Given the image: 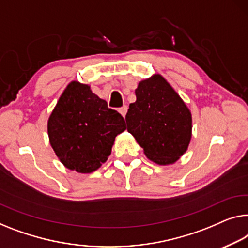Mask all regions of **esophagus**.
Wrapping results in <instances>:
<instances>
[{"mask_svg":"<svg viewBox=\"0 0 248 248\" xmlns=\"http://www.w3.org/2000/svg\"><path fill=\"white\" fill-rule=\"evenodd\" d=\"M127 110H128V107L127 106H124V107H121V108L119 109V112L123 114V117L124 118V116H125V113H127Z\"/></svg>","mask_w":248,"mask_h":248,"instance_id":"1","label":"esophagus"}]
</instances>
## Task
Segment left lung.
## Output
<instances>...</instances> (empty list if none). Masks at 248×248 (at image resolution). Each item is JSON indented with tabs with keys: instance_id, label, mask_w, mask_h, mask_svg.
Returning <instances> with one entry per match:
<instances>
[{
	"instance_id": "obj_1",
	"label": "left lung",
	"mask_w": 248,
	"mask_h": 248,
	"mask_svg": "<svg viewBox=\"0 0 248 248\" xmlns=\"http://www.w3.org/2000/svg\"><path fill=\"white\" fill-rule=\"evenodd\" d=\"M136 97L125 114L127 130L143 148L147 158L158 165L172 164L189 145V109L159 75L141 81Z\"/></svg>"
}]
</instances>
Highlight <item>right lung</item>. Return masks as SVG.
I'll return each instance as SVG.
<instances>
[{
    "mask_svg": "<svg viewBox=\"0 0 248 248\" xmlns=\"http://www.w3.org/2000/svg\"><path fill=\"white\" fill-rule=\"evenodd\" d=\"M125 129L124 117L73 81L59 99L47 123L50 143L66 168L92 172L111 154L114 138Z\"/></svg>",
    "mask_w": 248,
    "mask_h": 248,
    "instance_id": "add662e5",
    "label": "right lung"
}]
</instances>
